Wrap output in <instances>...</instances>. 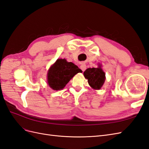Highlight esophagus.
<instances>
[{
    "label": "esophagus",
    "mask_w": 149,
    "mask_h": 149,
    "mask_svg": "<svg viewBox=\"0 0 149 149\" xmlns=\"http://www.w3.org/2000/svg\"><path fill=\"white\" fill-rule=\"evenodd\" d=\"M80 69L84 72L86 70V66L84 63H81L80 65Z\"/></svg>",
    "instance_id": "obj_1"
}]
</instances>
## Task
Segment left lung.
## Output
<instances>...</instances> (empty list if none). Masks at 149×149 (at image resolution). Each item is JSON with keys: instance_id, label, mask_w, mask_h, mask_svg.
Returning <instances> with one entry per match:
<instances>
[{"instance_id": "8db88e82", "label": "left lung", "mask_w": 149, "mask_h": 149, "mask_svg": "<svg viewBox=\"0 0 149 149\" xmlns=\"http://www.w3.org/2000/svg\"><path fill=\"white\" fill-rule=\"evenodd\" d=\"M85 78L88 79L89 84L95 89H100L105 81V73L101 68H88L84 72Z\"/></svg>"}]
</instances>
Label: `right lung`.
<instances>
[{
  "label": "right lung",
  "mask_w": 149,
  "mask_h": 149,
  "mask_svg": "<svg viewBox=\"0 0 149 149\" xmlns=\"http://www.w3.org/2000/svg\"><path fill=\"white\" fill-rule=\"evenodd\" d=\"M82 70L71 62L65 59H58L48 72V83L53 90L63 88L70 80Z\"/></svg>",
  "instance_id": "add662e5"
}]
</instances>
